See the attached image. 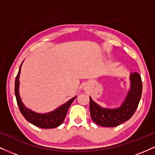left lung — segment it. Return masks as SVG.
I'll return each mask as SVG.
<instances>
[{
  "label": "left lung",
  "instance_id": "left-lung-1",
  "mask_svg": "<svg viewBox=\"0 0 155 155\" xmlns=\"http://www.w3.org/2000/svg\"><path fill=\"white\" fill-rule=\"evenodd\" d=\"M130 90L118 108H104L90 97V110L92 120L103 127H116L132 117L140 100L142 93L141 78L137 72L130 74Z\"/></svg>",
  "mask_w": 155,
  "mask_h": 155
}]
</instances>
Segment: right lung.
Wrapping results in <instances>:
<instances>
[{
    "label": "right lung",
    "instance_id": "right-lung-1",
    "mask_svg": "<svg viewBox=\"0 0 155 155\" xmlns=\"http://www.w3.org/2000/svg\"><path fill=\"white\" fill-rule=\"evenodd\" d=\"M23 62L19 67L18 74H17V77L15 79V92L16 99H17V105H18L19 111H20L23 117L26 119L27 121L31 122V124H34L36 127H40V128H54V127H58L63 122L66 117V114L68 110L69 107L71 105L72 102L76 98V96L72 97L66 103L57 108L56 109L53 110L50 112L47 113H38L34 111H32L30 108H27L22 103V99L19 95V75L21 72V68H22Z\"/></svg>",
    "mask_w": 155,
    "mask_h": 155
}]
</instances>
